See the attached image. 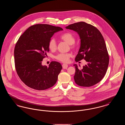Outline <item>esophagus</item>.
I'll list each match as a JSON object with an SVG mask.
<instances>
[{
  "label": "esophagus",
  "instance_id": "1",
  "mask_svg": "<svg viewBox=\"0 0 125 125\" xmlns=\"http://www.w3.org/2000/svg\"><path fill=\"white\" fill-rule=\"evenodd\" d=\"M62 67L63 69H66L68 67V65L66 64H63L62 65Z\"/></svg>",
  "mask_w": 125,
  "mask_h": 125
}]
</instances>
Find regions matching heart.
<instances>
[{
  "mask_svg": "<svg viewBox=\"0 0 125 125\" xmlns=\"http://www.w3.org/2000/svg\"><path fill=\"white\" fill-rule=\"evenodd\" d=\"M60 38L65 42H67L68 44L71 45V47H73L72 45L75 42V39L74 36L70 33H65L60 36ZM49 48L51 51H54L56 50L57 48V43L55 40L53 38L51 39L49 41ZM71 56V54L70 53H60L57 55L55 57V58L60 61L63 62H67Z\"/></svg>",
  "mask_w": 125,
  "mask_h": 125,
  "instance_id": "heart-1",
  "label": "heart"
}]
</instances>
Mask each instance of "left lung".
I'll list each match as a JSON object with an SVG mask.
<instances>
[{
    "instance_id": "1",
    "label": "left lung",
    "mask_w": 125,
    "mask_h": 125,
    "mask_svg": "<svg viewBox=\"0 0 125 125\" xmlns=\"http://www.w3.org/2000/svg\"><path fill=\"white\" fill-rule=\"evenodd\" d=\"M76 32L80 36L81 45L75 60L84 59L87 64L79 69L76 64L74 80L82 87H91L100 82L104 76L109 62V55L104 38L94 26L79 22L66 27Z\"/></svg>"
}]
</instances>
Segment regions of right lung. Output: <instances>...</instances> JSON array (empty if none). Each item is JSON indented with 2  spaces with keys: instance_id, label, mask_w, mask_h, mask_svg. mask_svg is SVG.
I'll use <instances>...</instances> for the list:
<instances>
[{
  "instance_id": "obj_1",
  "label": "right lung",
  "mask_w": 125,
  "mask_h": 125,
  "mask_svg": "<svg viewBox=\"0 0 125 125\" xmlns=\"http://www.w3.org/2000/svg\"><path fill=\"white\" fill-rule=\"evenodd\" d=\"M48 24L30 27L20 37L14 51L15 69L19 77L27 86L42 90L56 83L62 66L52 61L47 67L42 61L49 51V42L54 33L63 30Z\"/></svg>"
}]
</instances>
